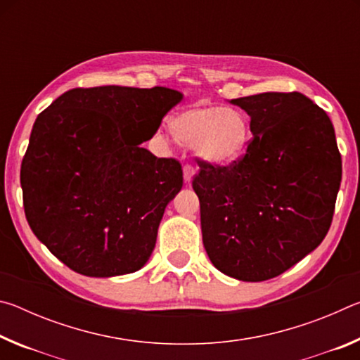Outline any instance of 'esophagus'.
Listing matches in <instances>:
<instances>
[{
  "label": "esophagus",
  "instance_id": "esophagus-1",
  "mask_svg": "<svg viewBox=\"0 0 360 360\" xmlns=\"http://www.w3.org/2000/svg\"><path fill=\"white\" fill-rule=\"evenodd\" d=\"M193 174H195V168L192 165H188V163H186V165H184V181H186V184H191Z\"/></svg>",
  "mask_w": 360,
  "mask_h": 360
}]
</instances>
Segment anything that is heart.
<instances>
[{
    "label": "heart",
    "mask_w": 360,
    "mask_h": 360,
    "mask_svg": "<svg viewBox=\"0 0 360 360\" xmlns=\"http://www.w3.org/2000/svg\"><path fill=\"white\" fill-rule=\"evenodd\" d=\"M169 129L181 144L193 148L212 167L233 165L246 154L251 141L248 117L231 108H187L169 119Z\"/></svg>",
    "instance_id": "obj_1"
}]
</instances>
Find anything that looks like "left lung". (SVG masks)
Listing matches in <instances>:
<instances>
[{
	"instance_id": "obj_1",
	"label": "left lung",
	"mask_w": 360,
	"mask_h": 360,
	"mask_svg": "<svg viewBox=\"0 0 360 360\" xmlns=\"http://www.w3.org/2000/svg\"><path fill=\"white\" fill-rule=\"evenodd\" d=\"M231 103L251 117L246 154L230 167L198 158L203 245L224 275L259 283L318 248L330 229L341 155L324 109L298 92Z\"/></svg>"
}]
</instances>
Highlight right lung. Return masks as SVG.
Here are the masks:
<instances>
[{
  "mask_svg": "<svg viewBox=\"0 0 360 360\" xmlns=\"http://www.w3.org/2000/svg\"><path fill=\"white\" fill-rule=\"evenodd\" d=\"M181 100L167 87H77L38 115L20 168L23 208L71 270L109 278L149 260L182 168L139 144Z\"/></svg>",
  "mask_w": 360,
  "mask_h": 360,
  "instance_id": "obj_1",
  "label": "right lung"
}]
</instances>
